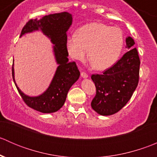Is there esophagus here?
I'll return each instance as SVG.
<instances>
[{
    "instance_id": "34e87169",
    "label": "esophagus",
    "mask_w": 157,
    "mask_h": 157,
    "mask_svg": "<svg viewBox=\"0 0 157 157\" xmlns=\"http://www.w3.org/2000/svg\"><path fill=\"white\" fill-rule=\"evenodd\" d=\"M81 77H83V78H87L88 74H86V72H81Z\"/></svg>"
}]
</instances>
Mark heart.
Masks as SVG:
<instances>
[{
	"label": "heart",
	"mask_w": 157,
	"mask_h": 157,
	"mask_svg": "<svg viewBox=\"0 0 157 157\" xmlns=\"http://www.w3.org/2000/svg\"><path fill=\"white\" fill-rule=\"evenodd\" d=\"M124 44L122 31L100 23L82 26L77 34L68 36L67 49L70 56L83 61L87 56L93 67L99 71L113 66L119 58Z\"/></svg>",
	"instance_id": "obj_1"
}]
</instances>
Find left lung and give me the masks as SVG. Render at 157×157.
Returning a JSON list of instances; mask_svg holds the SVG:
<instances>
[{
    "mask_svg": "<svg viewBox=\"0 0 157 157\" xmlns=\"http://www.w3.org/2000/svg\"><path fill=\"white\" fill-rule=\"evenodd\" d=\"M134 45L132 38H126V48L129 51L102 74L91 76L96 88L91 106L99 115H111L121 110L137 88L140 61Z\"/></svg>",
    "mask_w": 157,
    "mask_h": 157,
    "instance_id": "8db88e82",
    "label": "left lung"
}]
</instances>
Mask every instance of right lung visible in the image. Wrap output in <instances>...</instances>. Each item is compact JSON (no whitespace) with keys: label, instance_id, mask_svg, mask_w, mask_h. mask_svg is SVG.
<instances>
[{"label":"right lung","instance_id":"add662e5","mask_svg":"<svg viewBox=\"0 0 157 157\" xmlns=\"http://www.w3.org/2000/svg\"><path fill=\"white\" fill-rule=\"evenodd\" d=\"M71 24L72 15L62 12L49 14L40 20H30L22 29L20 37L26 33L41 30L54 45L53 52L58 66L50 85L42 94L38 96L24 94L15 82L13 64L12 67L13 79L22 99L30 108L42 113H52L59 110L64 104L70 88L80 77L76 63L69 62L67 58V31Z\"/></svg>","mask_w":157,"mask_h":157}]
</instances>
